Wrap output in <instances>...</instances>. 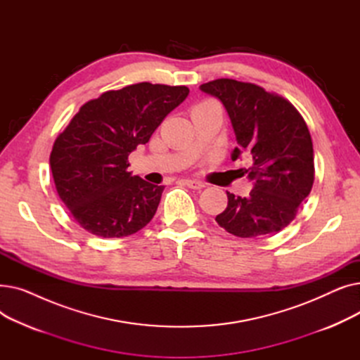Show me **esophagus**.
Here are the masks:
<instances>
[{
  "label": "esophagus",
  "instance_id": "1",
  "mask_svg": "<svg viewBox=\"0 0 360 360\" xmlns=\"http://www.w3.org/2000/svg\"><path fill=\"white\" fill-rule=\"evenodd\" d=\"M182 182H184L186 186L193 188V190H201V188H204V184L200 182V181H197V179H184Z\"/></svg>",
  "mask_w": 360,
  "mask_h": 360
}]
</instances>
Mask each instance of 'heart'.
I'll return each instance as SVG.
<instances>
[{
    "label": "heart",
    "instance_id": "1",
    "mask_svg": "<svg viewBox=\"0 0 360 360\" xmlns=\"http://www.w3.org/2000/svg\"><path fill=\"white\" fill-rule=\"evenodd\" d=\"M204 103H209V102H201V103H198V105H204ZM198 105H197V106H198Z\"/></svg>",
    "mask_w": 360,
    "mask_h": 360
}]
</instances>
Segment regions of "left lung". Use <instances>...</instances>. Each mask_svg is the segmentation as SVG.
I'll use <instances>...</instances> for the list:
<instances>
[{"label": "left lung", "mask_w": 360, "mask_h": 360, "mask_svg": "<svg viewBox=\"0 0 360 360\" xmlns=\"http://www.w3.org/2000/svg\"><path fill=\"white\" fill-rule=\"evenodd\" d=\"M200 89L217 98L228 110L238 147L252 155L247 170L254 188L248 197L228 194V207L216 221L239 238L280 232L295 219L314 184V148L309 129L297 109L285 98L262 87L217 79Z\"/></svg>", "instance_id": "left-lung-1"}]
</instances>
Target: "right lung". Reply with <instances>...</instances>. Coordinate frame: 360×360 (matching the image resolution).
<instances>
[{"instance_id":"right-lung-1","label":"right lung","mask_w":360,"mask_h":360,"mask_svg":"<svg viewBox=\"0 0 360 360\" xmlns=\"http://www.w3.org/2000/svg\"><path fill=\"white\" fill-rule=\"evenodd\" d=\"M188 93L186 86L147 82L105 91L56 137L49 158L56 193L83 229L122 238L153 219L165 186L132 176L128 156Z\"/></svg>"}]
</instances>
